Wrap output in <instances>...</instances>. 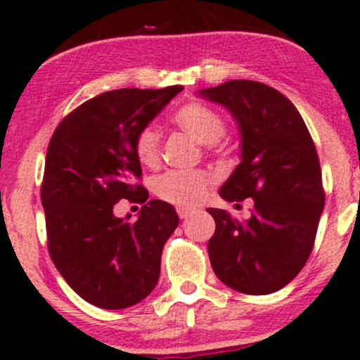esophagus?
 I'll return each mask as SVG.
<instances>
[{
	"label": "esophagus",
	"mask_w": 360,
	"mask_h": 360,
	"mask_svg": "<svg viewBox=\"0 0 360 360\" xmlns=\"http://www.w3.org/2000/svg\"><path fill=\"white\" fill-rule=\"evenodd\" d=\"M176 214H179L180 219H188V217H192L195 214V208H192V207H179V208H176Z\"/></svg>",
	"instance_id": "esophagus-1"
}]
</instances>
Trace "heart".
I'll list each match as a JSON object with an SVG mask.
<instances>
[{
	"mask_svg": "<svg viewBox=\"0 0 360 360\" xmlns=\"http://www.w3.org/2000/svg\"><path fill=\"white\" fill-rule=\"evenodd\" d=\"M173 123L202 145H214L225 131V123L205 105L188 103L173 115ZM136 158L153 167L160 157V131L155 127L141 128L135 140ZM210 176L203 172H168L155 180V193L173 205H195L205 197Z\"/></svg>",
	"mask_w": 360,
	"mask_h": 360,
	"instance_id": "b5f03b06",
	"label": "heart"
}]
</instances>
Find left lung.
<instances>
[{"instance_id":"obj_1","label":"left lung","mask_w":360,"mask_h":360,"mask_svg":"<svg viewBox=\"0 0 360 360\" xmlns=\"http://www.w3.org/2000/svg\"><path fill=\"white\" fill-rule=\"evenodd\" d=\"M198 96L227 108L240 133V163L220 197L254 200L243 221L207 208L215 220L212 269L233 290L272 294L294 281L316 240L326 202L316 145L294 103L265 83L232 79Z\"/></svg>"}]
</instances>
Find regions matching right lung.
<instances>
[{"label": "right lung", "instance_id": "1", "mask_svg": "<svg viewBox=\"0 0 360 360\" xmlns=\"http://www.w3.org/2000/svg\"><path fill=\"white\" fill-rule=\"evenodd\" d=\"M184 86L101 93L66 117L48 145L41 203L48 250L66 283L100 309H127L157 285L160 260L179 225L170 203L150 200L139 219L115 217V203H143L135 140Z\"/></svg>", "mask_w": 360, "mask_h": 360}]
</instances>
